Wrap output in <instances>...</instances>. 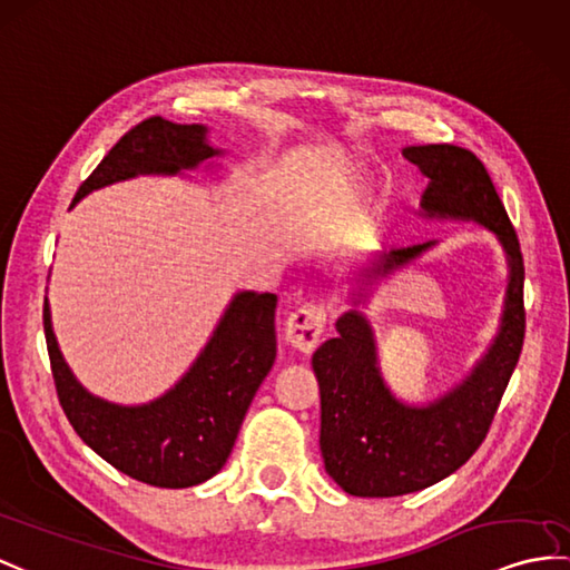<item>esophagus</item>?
Wrapping results in <instances>:
<instances>
[{"mask_svg":"<svg viewBox=\"0 0 570 570\" xmlns=\"http://www.w3.org/2000/svg\"><path fill=\"white\" fill-rule=\"evenodd\" d=\"M326 331V309L322 304H304L285 322V341L302 353H312Z\"/></svg>","mask_w":570,"mask_h":570,"instance_id":"34e87169","label":"esophagus"}]
</instances>
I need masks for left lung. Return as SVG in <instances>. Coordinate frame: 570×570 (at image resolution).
<instances>
[{"label":"left lung","instance_id":"8db88e82","mask_svg":"<svg viewBox=\"0 0 570 570\" xmlns=\"http://www.w3.org/2000/svg\"><path fill=\"white\" fill-rule=\"evenodd\" d=\"M404 157L428 176L423 210L476 219L501 239L510 261L503 326L471 377L425 409H411L386 390L363 314L348 312L312 357L322 394V448L328 476L345 493L392 498L428 489L469 462L493 423L524 341V261L515 227L481 159L464 147H406ZM430 244L394 248L377 268L404 266Z\"/></svg>","mask_w":570,"mask_h":570}]
</instances>
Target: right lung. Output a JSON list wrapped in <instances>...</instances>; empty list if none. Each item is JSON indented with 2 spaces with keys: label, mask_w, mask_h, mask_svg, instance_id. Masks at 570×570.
Listing matches in <instances>:
<instances>
[{
  "label": "right lung",
  "mask_w": 570,
  "mask_h": 570,
  "mask_svg": "<svg viewBox=\"0 0 570 570\" xmlns=\"http://www.w3.org/2000/svg\"><path fill=\"white\" fill-rule=\"evenodd\" d=\"M217 155L205 145L203 125L145 118L110 147L79 186L89 190L135 174H176ZM275 302L271 293L234 297L215 336L184 380L147 406L122 409L87 394L65 365L50 326L43 328L60 406L77 435L122 474L159 489H188L225 466L248 404L275 360Z\"/></svg>",
  "instance_id": "add662e5"
}]
</instances>
